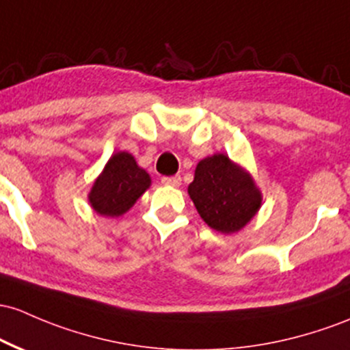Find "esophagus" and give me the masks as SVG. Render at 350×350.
<instances>
[{"label": "esophagus", "instance_id": "34e87169", "mask_svg": "<svg viewBox=\"0 0 350 350\" xmlns=\"http://www.w3.org/2000/svg\"><path fill=\"white\" fill-rule=\"evenodd\" d=\"M161 183H163L164 186L178 187L181 186V178H179V176H164V178L161 179Z\"/></svg>", "mask_w": 350, "mask_h": 350}]
</instances>
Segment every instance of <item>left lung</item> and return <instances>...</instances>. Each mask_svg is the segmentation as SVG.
<instances>
[{"label": "left lung", "instance_id": "left-lung-1", "mask_svg": "<svg viewBox=\"0 0 350 350\" xmlns=\"http://www.w3.org/2000/svg\"><path fill=\"white\" fill-rule=\"evenodd\" d=\"M187 193L202 221L222 234L241 231L262 202L251 174L226 154L199 161Z\"/></svg>", "mask_w": 350, "mask_h": 350}]
</instances>
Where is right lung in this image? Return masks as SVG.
Here are the masks:
<instances>
[{
    "label": "right lung",
    "instance_id": "add662e5",
    "mask_svg": "<svg viewBox=\"0 0 350 350\" xmlns=\"http://www.w3.org/2000/svg\"><path fill=\"white\" fill-rule=\"evenodd\" d=\"M151 186V178L126 151L113 154L91 187L90 204L98 214L118 217L128 213Z\"/></svg>",
    "mask_w": 350,
    "mask_h": 350
}]
</instances>
